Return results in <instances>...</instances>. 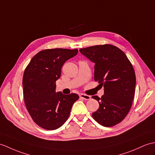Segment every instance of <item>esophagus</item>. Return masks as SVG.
<instances>
[{"label":"esophagus","instance_id":"1","mask_svg":"<svg viewBox=\"0 0 155 155\" xmlns=\"http://www.w3.org/2000/svg\"><path fill=\"white\" fill-rule=\"evenodd\" d=\"M80 98L84 99V100H90V99L91 98V96H88V95H86V94H81L80 95Z\"/></svg>","mask_w":155,"mask_h":155}]
</instances>
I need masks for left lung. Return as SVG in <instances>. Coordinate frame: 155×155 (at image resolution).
Masks as SVG:
<instances>
[{
	"instance_id": "left-lung-1",
	"label": "left lung",
	"mask_w": 155,
	"mask_h": 155,
	"mask_svg": "<svg viewBox=\"0 0 155 155\" xmlns=\"http://www.w3.org/2000/svg\"><path fill=\"white\" fill-rule=\"evenodd\" d=\"M80 52L95 63L94 81L104 86V94L98 100L99 108L92 117L100 125L111 127L126 117L134 100L136 77L126 55L117 47L106 44L81 49Z\"/></svg>"
}]
</instances>
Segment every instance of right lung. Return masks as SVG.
Returning <instances> with one entry per match:
<instances>
[{"label":"right lung","instance_id":"add662e5","mask_svg":"<svg viewBox=\"0 0 155 155\" xmlns=\"http://www.w3.org/2000/svg\"><path fill=\"white\" fill-rule=\"evenodd\" d=\"M78 52L77 49L43 50L31 59L24 71V102L32 120L42 128L54 130L62 126L79 98L74 93L65 95L55 92L61 68Z\"/></svg>","mask_w":155,"mask_h":155}]
</instances>
